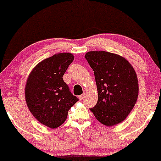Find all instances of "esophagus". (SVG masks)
I'll return each mask as SVG.
<instances>
[{"mask_svg": "<svg viewBox=\"0 0 161 161\" xmlns=\"http://www.w3.org/2000/svg\"><path fill=\"white\" fill-rule=\"evenodd\" d=\"M85 97V94H81L80 96H79V98H80V100H82Z\"/></svg>", "mask_w": 161, "mask_h": 161, "instance_id": "34e87169", "label": "esophagus"}]
</instances>
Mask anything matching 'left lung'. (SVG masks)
Instances as JSON below:
<instances>
[{
  "label": "left lung",
  "mask_w": 161,
  "mask_h": 161,
  "mask_svg": "<svg viewBox=\"0 0 161 161\" xmlns=\"http://www.w3.org/2000/svg\"><path fill=\"white\" fill-rule=\"evenodd\" d=\"M85 58L93 70L98 102L90 108L96 118L106 126L123 122L137 101L136 74L125 58L105 51H92Z\"/></svg>",
  "instance_id": "8db88e82"
}]
</instances>
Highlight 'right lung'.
<instances>
[{
  "mask_svg": "<svg viewBox=\"0 0 161 161\" xmlns=\"http://www.w3.org/2000/svg\"><path fill=\"white\" fill-rule=\"evenodd\" d=\"M74 59L71 53L55 54L36 65L27 80V106L38 122L50 128L62 125L79 101L63 79Z\"/></svg>",
  "mask_w": 161,
  "mask_h": 161,
  "instance_id": "1",
  "label": "right lung"
}]
</instances>
